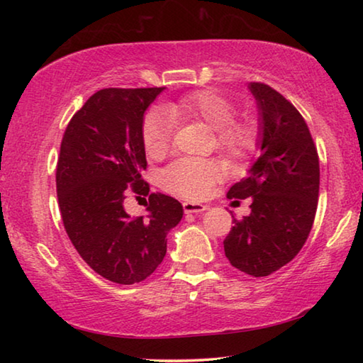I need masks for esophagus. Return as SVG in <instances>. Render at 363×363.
I'll return each mask as SVG.
<instances>
[{
  "instance_id": "1",
  "label": "esophagus",
  "mask_w": 363,
  "mask_h": 363,
  "mask_svg": "<svg viewBox=\"0 0 363 363\" xmlns=\"http://www.w3.org/2000/svg\"><path fill=\"white\" fill-rule=\"evenodd\" d=\"M184 206V213L186 214H200V213H203V211H206L208 208V205H201V203H192V201H186V203L182 205Z\"/></svg>"
}]
</instances>
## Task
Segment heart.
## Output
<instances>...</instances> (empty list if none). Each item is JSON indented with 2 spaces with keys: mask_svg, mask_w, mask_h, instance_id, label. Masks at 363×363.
Listing matches in <instances>:
<instances>
[{
  "mask_svg": "<svg viewBox=\"0 0 363 363\" xmlns=\"http://www.w3.org/2000/svg\"><path fill=\"white\" fill-rule=\"evenodd\" d=\"M235 108L223 94L213 89L195 91L176 101H169L163 110H150L143 121V144L152 158L167 153L173 134V121H201L216 134L220 150L232 157L242 155L255 143V128L250 121L232 120ZM225 176V167L216 160L181 158L162 171V186L181 196L201 200Z\"/></svg>",
  "mask_w": 363,
  "mask_h": 363,
  "instance_id": "b5f03b06",
  "label": "heart"
}]
</instances>
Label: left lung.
Listing matches in <instances>:
<instances>
[{
  "mask_svg": "<svg viewBox=\"0 0 363 363\" xmlns=\"http://www.w3.org/2000/svg\"><path fill=\"white\" fill-rule=\"evenodd\" d=\"M248 89L257 107L256 150L259 158L247 177L233 184L229 199H251V213L224 240L233 267L266 277L296 256L315 218L320 168L309 128L293 104L262 83Z\"/></svg>",
  "mask_w": 363,
  "mask_h": 363,
  "instance_id": "8db88e82",
  "label": "left lung"
}]
</instances>
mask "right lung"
<instances>
[{
    "label": "right lung",
    "instance_id": "obj_1",
    "mask_svg": "<svg viewBox=\"0 0 363 363\" xmlns=\"http://www.w3.org/2000/svg\"><path fill=\"white\" fill-rule=\"evenodd\" d=\"M164 88L97 91L67 126L57 162V199L67 235L88 266L121 285L145 280L167 255L182 205L150 194L143 217L122 208L128 189L149 194L143 121Z\"/></svg>",
    "mask_w": 363,
    "mask_h": 363
}]
</instances>
